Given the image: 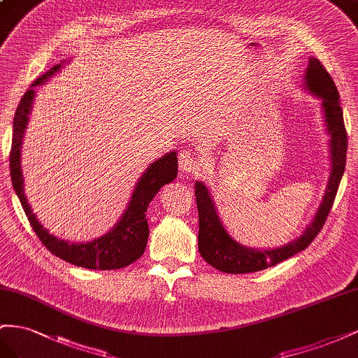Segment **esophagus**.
<instances>
[{
    "instance_id": "obj_1",
    "label": "esophagus",
    "mask_w": 358,
    "mask_h": 358,
    "mask_svg": "<svg viewBox=\"0 0 358 358\" xmlns=\"http://www.w3.org/2000/svg\"><path fill=\"white\" fill-rule=\"evenodd\" d=\"M178 165H180V171L182 173H187L199 166V160L193 156L190 151L182 150L178 156Z\"/></svg>"
}]
</instances>
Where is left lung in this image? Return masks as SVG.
Returning a JSON list of instances; mask_svg holds the SVG:
<instances>
[{
    "label": "left lung",
    "mask_w": 358,
    "mask_h": 358,
    "mask_svg": "<svg viewBox=\"0 0 358 358\" xmlns=\"http://www.w3.org/2000/svg\"><path fill=\"white\" fill-rule=\"evenodd\" d=\"M303 87L312 96L321 100L324 114V122L327 134H329L331 172L327 182L322 202L320 203L313 220L306 227L299 238L289 241L285 246L275 249H250L234 240L229 232L224 229L219 217V213L214 206L210 190L202 181L195 182L196 206L199 214V232H198V249L201 257L211 267L223 273L246 274L261 271L285 259L294 257L295 253L309 248L313 238L322 229L327 216L333 207V202L338 193L342 176L345 172L346 148H348V136H346L343 112L338 88H336L329 71L324 69L318 58H309L308 69L303 79Z\"/></svg>",
    "instance_id": "obj_1"
}]
</instances>
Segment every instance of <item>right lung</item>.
<instances>
[{
  "label": "right lung",
  "mask_w": 358,
  "mask_h": 358,
  "mask_svg": "<svg viewBox=\"0 0 358 358\" xmlns=\"http://www.w3.org/2000/svg\"><path fill=\"white\" fill-rule=\"evenodd\" d=\"M64 63L66 61H61L59 64H55L46 73L37 78L19 101L13 118L12 151H10L12 185L34 232L49 252H52L55 257L66 262L76 265V267L90 270H118L139 259L147 248L150 229L145 213L150 202L156 196V193L168 182L176 180L178 168L177 151L173 150L156 162H152L147 171L142 173L134 193H131L124 214L115 223V227L106 232L105 236L87 243H69L49 234V231L38 222L25 196L24 173L22 168H20V150H22L24 134L29 120L28 115L31 114L36 96L34 87L48 83L50 78L58 73Z\"/></svg>",
  "instance_id": "1"
}]
</instances>
